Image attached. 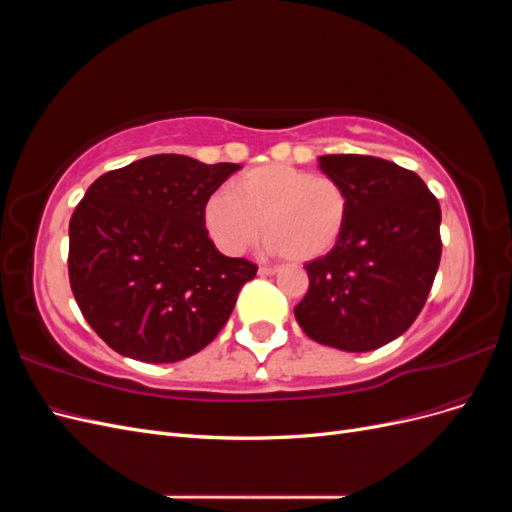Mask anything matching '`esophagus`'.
<instances>
[{
	"instance_id": "esophagus-1",
	"label": "esophagus",
	"mask_w": 512,
	"mask_h": 512,
	"mask_svg": "<svg viewBox=\"0 0 512 512\" xmlns=\"http://www.w3.org/2000/svg\"><path fill=\"white\" fill-rule=\"evenodd\" d=\"M258 273H260V275H275V273H277V267H260Z\"/></svg>"
}]
</instances>
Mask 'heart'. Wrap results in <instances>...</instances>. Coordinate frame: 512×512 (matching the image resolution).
<instances>
[{
	"label": "heart",
	"mask_w": 512,
	"mask_h": 512,
	"mask_svg": "<svg viewBox=\"0 0 512 512\" xmlns=\"http://www.w3.org/2000/svg\"><path fill=\"white\" fill-rule=\"evenodd\" d=\"M348 220V192L329 175L290 164H265L215 190L205 203V226L215 245L239 256L260 230L267 252L307 262L331 252Z\"/></svg>",
	"instance_id": "1"
}]
</instances>
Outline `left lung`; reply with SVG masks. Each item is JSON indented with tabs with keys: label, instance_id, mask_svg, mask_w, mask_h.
Wrapping results in <instances>:
<instances>
[{
	"label": "left lung",
	"instance_id": "left-lung-1",
	"mask_svg": "<svg viewBox=\"0 0 512 512\" xmlns=\"http://www.w3.org/2000/svg\"><path fill=\"white\" fill-rule=\"evenodd\" d=\"M322 173L348 192V220L333 250L307 262L309 288L294 307L309 339L369 352L406 333L436 277L440 203L425 181L395 162L337 153Z\"/></svg>",
	"mask_w": 512,
	"mask_h": 512
}]
</instances>
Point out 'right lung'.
Listing matches in <instances>:
<instances>
[{
    "instance_id": "right-lung-1",
    "label": "right lung",
    "mask_w": 512,
    "mask_h": 512,
    "mask_svg": "<svg viewBox=\"0 0 512 512\" xmlns=\"http://www.w3.org/2000/svg\"><path fill=\"white\" fill-rule=\"evenodd\" d=\"M239 164L160 153L104 173L70 220L68 275L89 327L115 352L175 363L203 350L258 267L218 252L205 203Z\"/></svg>"
}]
</instances>
